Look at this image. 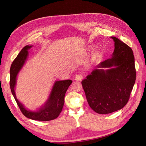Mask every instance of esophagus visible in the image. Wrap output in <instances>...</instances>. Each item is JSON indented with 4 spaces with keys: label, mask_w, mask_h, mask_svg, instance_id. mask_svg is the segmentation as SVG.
Masks as SVG:
<instances>
[{
    "label": "esophagus",
    "mask_w": 146,
    "mask_h": 146,
    "mask_svg": "<svg viewBox=\"0 0 146 146\" xmlns=\"http://www.w3.org/2000/svg\"><path fill=\"white\" fill-rule=\"evenodd\" d=\"M83 78V76L80 74H77L76 75V77H75V79H76V80L77 81H81Z\"/></svg>",
    "instance_id": "obj_1"
}]
</instances>
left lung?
I'll use <instances>...</instances> for the list:
<instances>
[{
	"label": "left lung",
	"instance_id": "obj_1",
	"mask_svg": "<svg viewBox=\"0 0 146 146\" xmlns=\"http://www.w3.org/2000/svg\"><path fill=\"white\" fill-rule=\"evenodd\" d=\"M111 38L114 42L112 56L99 64L82 81L90 107L100 114L111 113L124 107L136 80L132 49L118 38Z\"/></svg>",
	"mask_w": 146,
	"mask_h": 146
}]
</instances>
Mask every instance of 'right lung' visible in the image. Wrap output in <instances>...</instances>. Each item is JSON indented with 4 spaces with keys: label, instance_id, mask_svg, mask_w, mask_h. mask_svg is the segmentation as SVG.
I'll use <instances>...</instances> for the list:
<instances>
[{
    "label": "right lung",
    "instance_id": "1",
    "mask_svg": "<svg viewBox=\"0 0 146 146\" xmlns=\"http://www.w3.org/2000/svg\"><path fill=\"white\" fill-rule=\"evenodd\" d=\"M32 46H25L12 63L10 70V89L17 105L25 117L35 121H47L54 120L59 116L62 111L64 103V96L66 91L72 82L71 80L56 81L53 85L49 96L45 104L36 111H30L27 110L16 98L15 89L16 85L17 76L27 59L29 56L28 50Z\"/></svg>",
    "mask_w": 146,
    "mask_h": 146
}]
</instances>
